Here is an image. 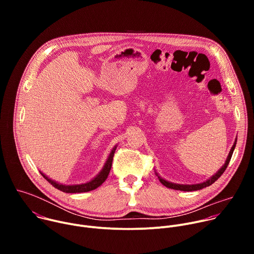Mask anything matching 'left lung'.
I'll list each match as a JSON object with an SVG mask.
<instances>
[{
  "mask_svg": "<svg viewBox=\"0 0 254 254\" xmlns=\"http://www.w3.org/2000/svg\"><path fill=\"white\" fill-rule=\"evenodd\" d=\"M236 141H237V139H235V141H234V144L232 146V148H231V150H230V152H229V155H228V157H227V160H226V162H225V164H224V166L217 172L214 176H212L209 180H207L206 182H203V183H200V184H195V185H181V184H174V183H171V182H168V181H166V180H164L163 178H161L157 173V176H158V178H159V180H160V182L164 185V186H166L167 188H170V189H175V190H180V191H185V192H189V191H197V190H200V189H203V188H206V187H209L210 185H212L215 181H217L218 180L220 177H221V175L224 173V171L226 170V168H227V166H228V164H229V162H230V160H231V157H232V154H233V151H234V149H235V146H236Z\"/></svg>",
  "mask_w": 254,
  "mask_h": 254,
  "instance_id": "left-lung-1",
  "label": "left lung"
}]
</instances>
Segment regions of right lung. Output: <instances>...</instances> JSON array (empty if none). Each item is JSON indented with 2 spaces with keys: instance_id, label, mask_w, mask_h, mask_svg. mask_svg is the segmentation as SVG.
Returning a JSON list of instances; mask_svg holds the SVG:
<instances>
[{
  "instance_id": "right-lung-1",
  "label": "right lung",
  "mask_w": 254,
  "mask_h": 254,
  "mask_svg": "<svg viewBox=\"0 0 254 254\" xmlns=\"http://www.w3.org/2000/svg\"><path fill=\"white\" fill-rule=\"evenodd\" d=\"M116 149H117V147H115L113 149L112 153L110 154V156H108V158L106 160V163L104 164L100 173L94 179H92L91 181H89V182L84 183V184H79V185H62V184H58V183L55 182V181H52L51 179H49L42 172H40V173L53 187H55L56 189L64 192V193H83V192L92 191V190L96 189L97 187H99L106 180L108 174H110V171H111L112 165H113V160H114Z\"/></svg>"
}]
</instances>
